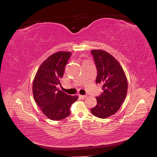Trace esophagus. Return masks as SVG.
I'll return each mask as SVG.
<instances>
[{"mask_svg": "<svg viewBox=\"0 0 157 157\" xmlns=\"http://www.w3.org/2000/svg\"><path fill=\"white\" fill-rule=\"evenodd\" d=\"M78 97H79L80 99H85V98H86V96H83V95H78Z\"/></svg>", "mask_w": 157, "mask_h": 157, "instance_id": "34e87169", "label": "esophagus"}]
</instances>
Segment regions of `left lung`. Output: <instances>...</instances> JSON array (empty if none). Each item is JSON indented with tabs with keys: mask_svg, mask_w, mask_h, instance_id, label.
<instances>
[{
	"mask_svg": "<svg viewBox=\"0 0 157 157\" xmlns=\"http://www.w3.org/2000/svg\"><path fill=\"white\" fill-rule=\"evenodd\" d=\"M96 65V84L103 85V92L96 98L97 105L91 109L93 115L106 118L116 113L126 96L128 80L119 62L103 50L91 51Z\"/></svg>",
	"mask_w": 157,
	"mask_h": 157,
	"instance_id": "8db88e82",
	"label": "left lung"
}]
</instances>
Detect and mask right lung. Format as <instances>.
<instances>
[{
	"mask_svg": "<svg viewBox=\"0 0 157 157\" xmlns=\"http://www.w3.org/2000/svg\"><path fill=\"white\" fill-rule=\"evenodd\" d=\"M70 52H58L50 56L38 69L33 83L35 102L49 119L59 121L70 115V107L77 96H70L57 88L63 78Z\"/></svg>",
	"mask_w": 157,
	"mask_h": 157,
	"instance_id": "1",
	"label": "right lung"
}]
</instances>
